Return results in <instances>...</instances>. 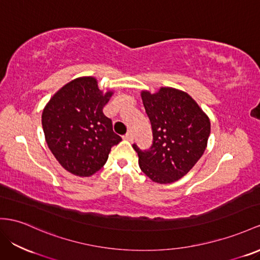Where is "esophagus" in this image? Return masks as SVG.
Wrapping results in <instances>:
<instances>
[{
  "mask_svg": "<svg viewBox=\"0 0 260 260\" xmlns=\"http://www.w3.org/2000/svg\"><path fill=\"white\" fill-rule=\"evenodd\" d=\"M123 138H124V139H126V141H129V142H132L133 139H134V134H133L132 132H128V133H126V134L123 136Z\"/></svg>",
  "mask_w": 260,
  "mask_h": 260,
  "instance_id": "34e87169",
  "label": "esophagus"
}]
</instances>
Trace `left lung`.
Listing matches in <instances>:
<instances>
[{"instance_id": "8db88e82", "label": "left lung", "mask_w": 260, "mask_h": 260, "mask_svg": "<svg viewBox=\"0 0 260 260\" xmlns=\"http://www.w3.org/2000/svg\"><path fill=\"white\" fill-rule=\"evenodd\" d=\"M150 119L154 142L148 151L136 145L139 168L157 183H172L184 177L208 146L211 123L187 92L161 86L156 93L141 92Z\"/></svg>"}]
</instances>
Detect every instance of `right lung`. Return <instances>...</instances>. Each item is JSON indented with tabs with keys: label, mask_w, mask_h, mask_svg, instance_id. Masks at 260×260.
<instances>
[{
	"label": "right lung",
	"mask_w": 260,
	"mask_h": 260,
	"mask_svg": "<svg viewBox=\"0 0 260 260\" xmlns=\"http://www.w3.org/2000/svg\"><path fill=\"white\" fill-rule=\"evenodd\" d=\"M113 94V91L100 90L94 77H80L59 89L44 108L46 143L70 174L94 175L105 165L113 146L122 141L103 114Z\"/></svg>",
	"instance_id": "right-lung-1"
}]
</instances>
